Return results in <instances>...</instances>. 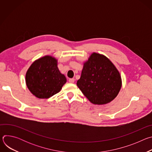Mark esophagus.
Wrapping results in <instances>:
<instances>
[{"instance_id": "esophagus-1", "label": "esophagus", "mask_w": 152, "mask_h": 152, "mask_svg": "<svg viewBox=\"0 0 152 152\" xmlns=\"http://www.w3.org/2000/svg\"><path fill=\"white\" fill-rule=\"evenodd\" d=\"M75 79L74 78H72V79H69V82L71 83H73L75 82Z\"/></svg>"}]
</instances>
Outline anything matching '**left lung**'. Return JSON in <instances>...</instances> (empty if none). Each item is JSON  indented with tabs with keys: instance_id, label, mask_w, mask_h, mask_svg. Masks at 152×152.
I'll return each instance as SVG.
<instances>
[{
	"instance_id": "1",
	"label": "left lung",
	"mask_w": 152,
	"mask_h": 152,
	"mask_svg": "<svg viewBox=\"0 0 152 152\" xmlns=\"http://www.w3.org/2000/svg\"><path fill=\"white\" fill-rule=\"evenodd\" d=\"M77 86L83 95L94 104H105L118 94L121 77L114 64L106 56L93 52L83 63Z\"/></svg>"
}]
</instances>
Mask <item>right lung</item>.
<instances>
[{
    "label": "right lung",
    "instance_id": "obj_1",
    "mask_svg": "<svg viewBox=\"0 0 152 152\" xmlns=\"http://www.w3.org/2000/svg\"><path fill=\"white\" fill-rule=\"evenodd\" d=\"M25 80L34 96L49 99L61 91L67 79L58 67V59L46 55L33 62L26 72Z\"/></svg>",
    "mask_w": 152,
    "mask_h": 152
}]
</instances>
